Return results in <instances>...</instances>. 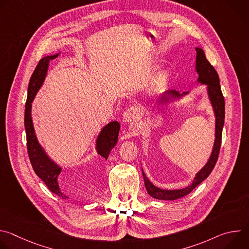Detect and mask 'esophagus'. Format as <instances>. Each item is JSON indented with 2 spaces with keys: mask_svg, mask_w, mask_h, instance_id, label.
I'll list each match as a JSON object with an SVG mask.
<instances>
[{
  "mask_svg": "<svg viewBox=\"0 0 249 249\" xmlns=\"http://www.w3.org/2000/svg\"><path fill=\"white\" fill-rule=\"evenodd\" d=\"M140 116V112H139V108L136 107V106H130L128 107L124 114H123V120L125 122H132L135 121L139 118Z\"/></svg>",
  "mask_w": 249,
  "mask_h": 249,
  "instance_id": "esophagus-1",
  "label": "esophagus"
}]
</instances>
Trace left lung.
I'll return each instance as SVG.
<instances>
[{"label":"left lung","instance_id":"left-lung-1","mask_svg":"<svg viewBox=\"0 0 249 249\" xmlns=\"http://www.w3.org/2000/svg\"><path fill=\"white\" fill-rule=\"evenodd\" d=\"M197 56H196V71L199 75L198 82L207 85L208 94L210 101L214 108L215 116H216V133H215V143L214 147H213V152L211 154V157L206 163V165L196 174L194 181L191 185L182 188V189H176V190H164L156 187L145 175L143 169V177L145 181L146 189L152 197L155 199L160 200H176L181 197L186 196L189 194L197 185H199L203 180H205L207 177L210 175L212 170L214 169L216 162L219 158V153L221 149V143H222V132L223 127L225 123V98L222 93L221 86H220V78L217 73L215 68L213 67L210 62L207 60L204 51L201 48H196ZM188 92H182L181 94L176 90H167L163 92L160 97V102H164L170 97H181L182 95L187 94Z\"/></svg>","mask_w":249,"mask_h":249}]
</instances>
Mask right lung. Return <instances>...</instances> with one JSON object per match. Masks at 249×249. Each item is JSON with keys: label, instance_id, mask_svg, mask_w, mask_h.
Masks as SVG:
<instances>
[{"label": "right lung", "instance_id": "right-lung-1", "mask_svg": "<svg viewBox=\"0 0 249 249\" xmlns=\"http://www.w3.org/2000/svg\"><path fill=\"white\" fill-rule=\"evenodd\" d=\"M59 54L46 56L42 58L30 78L27 90V100L25 103L24 111V127L26 132V146L30 163L34 172L46 184L49 190L57 196L66 199L67 196L62 192L58 183V176L62 168L57 165L46 155L42 147L39 145L36 135H35L32 119H31V102L35 94L42 86L47 74L49 61L58 57ZM120 124L117 121H112L106 125L100 132L96 140V151L105 160H107L111 150L117 143Z\"/></svg>", "mask_w": 249, "mask_h": 249}]
</instances>
